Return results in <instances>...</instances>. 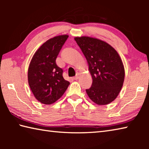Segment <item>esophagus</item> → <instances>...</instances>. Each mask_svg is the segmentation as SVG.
<instances>
[{"instance_id":"obj_1","label":"esophagus","mask_w":149,"mask_h":149,"mask_svg":"<svg viewBox=\"0 0 149 149\" xmlns=\"http://www.w3.org/2000/svg\"><path fill=\"white\" fill-rule=\"evenodd\" d=\"M79 77V73H77L76 75H75V77H74V79H75V80H77Z\"/></svg>"}]
</instances>
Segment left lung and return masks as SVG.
I'll use <instances>...</instances> for the list:
<instances>
[{
    "instance_id": "left-lung-1",
    "label": "left lung",
    "mask_w": 149,
    "mask_h": 149,
    "mask_svg": "<svg viewBox=\"0 0 149 149\" xmlns=\"http://www.w3.org/2000/svg\"><path fill=\"white\" fill-rule=\"evenodd\" d=\"M75 41L87 59L93 78L86 89L90 99L98 105H105L118 97L123 86L125 70L122 59L114 48L101 40L77 37Z\"/></svg>"
}]
</instances>
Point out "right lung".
<instances>
[{
    "label": "right lung",
    "mask_w": 149,
    "mask_h": 149,
    "mask_svg": "<svg viewBox=\"0 0 149 149\" xmlns=\"http://www.w3.org/2000/svg\"><path fill=\"white\" fill-rule=\"evenodd\" d=\"M68 35L54 37L44 42L30 62L27 77L33 94L42 104H51L64 95L70 82L62 76L63 70L56 59Z\"/></svg>",
    "instance_id": "obj_1"
}]
</instances>
